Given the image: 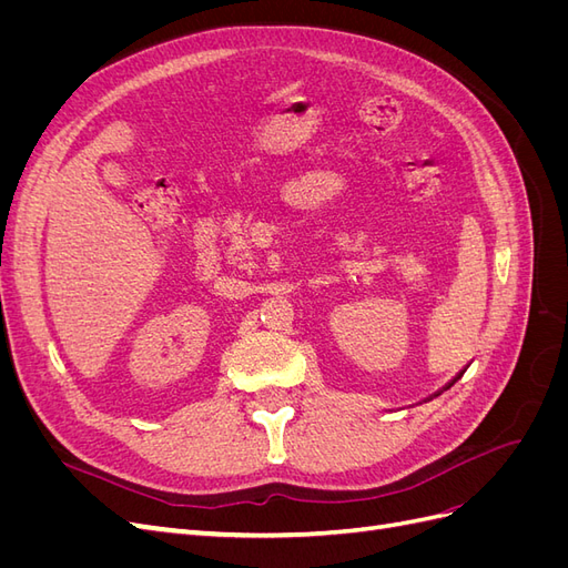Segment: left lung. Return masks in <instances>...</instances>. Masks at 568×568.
Listing matches in <instances>:
<instances>
[{"mask_svg": "<svg viewBox=\"0 0 568 568\" xmlns=\"http://www.w3.org/2000/svg\"><path fill=\"white\" fill-rule=\"evenodd\" d=\"M462 374H464V369H462V372H459V374H457V376H455V379H453V382H450V384H448V386H443V390H448V388H450V386H453V384H455V382H457V379H462ZM443 390H438V393H434V395H440V393H443ZM434 395H432V398H434ZM432 398H428V400H432Z\"/></svg>", "mask_w": 568, "mask_h": 568, "instance_id": "1", "label": "left lung"}]
</instances>
